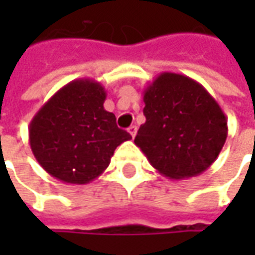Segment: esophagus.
Masks as SVG:
<instances>
[{
    "label": "esophagus",
    "instance_id": "1",
    "mask_svg": "<svg viewBox=\"0 0 255 255\" xmlns=\"http://www.w3.org/2000/svg\"><path fill=\"white\" fill-rule=\"evenodd\" d=\"M128 132L130 133V136H132V137H134V136H136V132H137V128L133 125V126H130V128L128 129Z\"/></svg>",
    "mask_w": 255,
    "mask_h": 255
}]
</instances>
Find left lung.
I'll return each instance as SVG.
<instances>
[{
    "instance_id": "8db88e82",
    "label": "left lung",
    "mask_w": 255,
    "mask_h": 255,
    "mask_svg": "<svg viewBox=\"0 0 255 255\" xmlns=\"http://www.w3.org/2000/svg\"><path fill=\"white\" fill-rule=\"evenodd\" d=\"M143 123L134 137L160 174L180 180L207 170L227 139V118L206 88L162 72L143 91Z\"/></svg>"
}]
</instances>
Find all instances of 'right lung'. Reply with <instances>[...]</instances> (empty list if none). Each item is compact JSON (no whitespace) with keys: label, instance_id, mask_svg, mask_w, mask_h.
<instances>
[{"label":"right lung","instance_id":"right-lung-1","mask_svg":"<svg viewBox=\"0 0 255 255\" xmlns=\"http://www.w3.org/2000/svg\"><path fill=\"white\" fill-rule=\"evenodd\" d=\"M106 91L93 79H76L62 86L29 123V144L46 173L69 184H86L99 177L115 149L132 136L116 126L105 111Z\"/></svg>","mask_w":255,"mask_h":255}]
</instances>
